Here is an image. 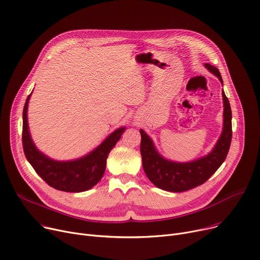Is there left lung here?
I'll return each instance as SVG.
<instances>
[{"mask_svg": "<svg viewBox=\"0 0 260 260\" xmlns=\"http://www.w3.org/2000/svg\"><path fill=\"white\" fill-rule=\"evenodd\" d=\"M210 72L222 79L218 69L205 63ZM223 100V128L219 140L213 150L204 158L189 162L176 163L163 159L155 150L150 138L140 129L143 169L149 181L166 191L183 192L204 184L226 160L232 140V112L230 102L222 91Z\"/></svg>", "mask_w": 260, "mask_h": 260, "instance_id": "8db88e82", "label": "left lung"}]
</instances>
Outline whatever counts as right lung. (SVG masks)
Masks as SVG:
<instances>
[{"label": "right lung", "mask_w": 260, "mask_h": 260, "mask_svg": "<svg viewBox=\"0 0 260 260\" xmlns=\"http://www.w3.org/2000/svg\"><path fill=\"white\" fill-rule=\"evenodd\" d=\"M28 96L23 111L22 142L27 160L37 174L51 187L67 192H81L95 186L105 174L107 159L115 144L120 140L125 127H121L111 134L94 151L85 157L70 161H53L34 146L27 123Z\"/></svg>", "instance_id": "obj_1"}]
</instances>
